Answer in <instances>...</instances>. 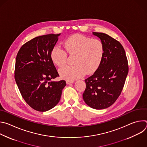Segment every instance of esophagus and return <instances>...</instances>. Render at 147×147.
I'll return each mask as SVG.
<instances>
[{
	"mask_svg": "<svg viewBox=\"0 0 147 147\" xmlns=\"http://www.w3.org/2000/svg\"><path fill=\"white\" fill-rule=\"evenodd\" d=\"M73 82H74L73 81H69V80H67L66 81V84H72Z\"/></svg>",
	"mask_w": 147,
	"mask_h": 147,
	"instance_id": "esophagus-1",
	"label": "esophagus"
}]
</instances>
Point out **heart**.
<instances>
[{
	"label": "heart",
	"mask_w": 147,
	"mask_h": 147,
	"mask_svg": "<svg viewBox=\"0 0 147 147\" xmlns=\"http://www.w3.org/2000/svg\"><path fill=\"white\" fill-rule=\"evenodd\" d=\"M63 45L67 53L76 55L73 60L74 66H67L59 70L60 77L69 81L80 78L85 73L90 74L94 73L100 66L105 51L101 40L79 34L68 37ZM51 57L60 68L66 65L67 53L59 46L53 48Z\"/></svg>",
	"instance_id": "1"
}]
</instances>
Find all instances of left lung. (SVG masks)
Here are the masks:
<instances>
[{
	"label": "left lung",
	"mask_w": 147,
	"mask_h": 147,
	"mask_svg": "<svg viewBox=\"0 0 147 147\" xmlns=\"http://www.w3.org/2000/svg\"><path fill=\"white\" fill-rule=\"evenodd\" d=\"M92 33L100 38L105 51L99 68L85 80L82 97L90 107L103 109L111 107L120 95L129 72L128 61L119 41L106 34Z\"/></svg>",
	"instance_id": "1"
}]
</instances>
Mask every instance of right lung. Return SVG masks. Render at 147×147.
<instances>
[{"label": "right lung", "instance_id": "add662e5", "mask_svg": "<svg viewBox=\"0 0 147 147\" xmlns=\"http://www.w3.org/2000/svg\"><path fill=\"white\" fill-rule=\"evenodd\" d=\"M59 34L35 37L24 44L16 56L14 78L20 92L32 109L46 112L59 103L65 80L52 81L59 76L51 57Z\"/></svg>", "mask_w": 147, "mask_h": 147}]
</instances>
